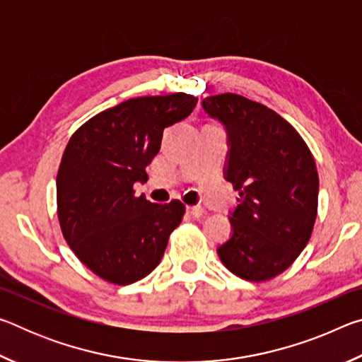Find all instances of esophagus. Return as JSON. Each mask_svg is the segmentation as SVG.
I'll return each mask as SVG.
<instances>
[{
	"label": "esophagus",
	"instance_id": "esophagus-1",
	"mask_svg": "<svg viewBox=\"0 0 362 362\" xmlns=\"http://www.w3.org/2000/svg\"><path fill=\"white\" fill-rule=\"evenodd\" d=\"M185 211H187L188 216L193 217V218H198L204 214V209L201 206H187Z\"/></svg>",
	"mask_w": 362,
	"mask_h": 362
}]
</instances>
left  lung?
<instances>
[{
	"mask_svg": "<svg viewBox=\"0 0 362 362\" xmlns=\"http://www.w3.org/2000/svg\"><path fill=\"white\" fill-rule=\"evenodd\" d=\"M203 107L226 127L225 177L240 192L220 260L241 279H273L296 262L313 233L320 189L315 158L289 122L259 102L226 93L206 97Z\"/></svg>",
	"mask_w": 362,
	"mask_h": 362,
	"instance_id": "obj_1",
	"label": "left lung"
}]
</instances>
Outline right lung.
<instances>
[{
	"mask_svg": "<svg viewBox=\"0 0 362 362\" xmlns=\"http://www.w3.org/2000/svg\"><path fill=\"white\" fill-rule=\"evenodd\" d=\"M194 95L137 97L103 110L73 132L57 173V217L70 249L103 281L126 286L161 262L185 204L150 203L134 183L161 146L164 127L185 119Z\"/></svg>",
	"mask_w": 362,
	"mask_h": 362,
	"instance_id": "1",
	"label": "right lung"
}]
</instances>
